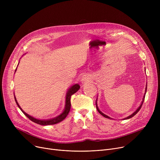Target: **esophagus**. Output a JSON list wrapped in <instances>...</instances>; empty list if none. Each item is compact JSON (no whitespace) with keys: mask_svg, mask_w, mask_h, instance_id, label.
I'll use <instances>...</instances> for the list:
<instances>
[{"mask_svg":"<svg viewBox=\"0 0 160 160\" xmlns=\"http://www.w3.org/2000/svg\"><path fill=\"white\" fill-rule=\"evenodd\" d=\"M90 80H91V78L89 77V76L85 74L82 77L81 79V82L83 83V84H86V83L90 82Z\"/></svg>","mask_w":160,"mask_h":160,"instance_id":"1","label":"esophagus"}]
</instances>
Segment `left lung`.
I'll return each instance as SVG.
<instances>
[{
	"label": "left lung",
	"mask_w": 160,
	"mask_h": 160,
	"mask_svg": "<svg viewBox=\"0 0 160 160\" xmlns=\"http://www.w3.org/2000/svg\"><path fill=\"white\" fill-rule=\"evenodd\" d=\"M147 84L146 85V88H145V95H144V96H143V98H142V102H141V104H140V106L138 108V109L137 110L134 112L132 114H131L130 115H129V116H128L127 117H126V118H124V119H123L124 120V119H130V118H132V117H133L134 115H135L136 114H137V113L139 111V110L141 109V106H142V103H143V101H144V99H145V94H146V92H147ZM96 107H97V110H98V112H99V113L100 114H101L103 117H106V118H108V119H112L111 117H110L109 116H108V115H105V114H104L101 111H100L99 109H98V106H97V100H96Z\"/></svg>",
	"instance_id": "1"
}]
</instances>
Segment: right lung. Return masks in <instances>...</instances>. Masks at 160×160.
<instances>
[{
  "mask_svg": "<svg viewBox=\"0 0 160 160\" xmlns=\"http://www.w3.org/2000/svg\"><path fill=\"white\" fill-rule=\"evenodd\" d=\"M17 69H15L16 71ZM80 86H79V84L78 83H76L74 85H72V86L70 87V88L68 89V91H67V93H66V96H65V108L63 111L62 112V113L59 115L58 116H56V117H54L52 119H46V120H42V119H38L36 118H34V117H32L31 115L27 114V113H25L22 110V108L20 107V106L19 105L18 101H17L16 98L14 95V98H15V100L16 102L17 105L18 106V107L19 108L20 110L22 111V112L26 115L28 118L31 120L32 121H33V122L37 123L38 124L40 125H43V126H46V125H51V124H57L58 122H60L61 121H62L63 119H65V117L68 115L69 111H70V109H71V95L74 94L76 92H77L79 89H80Z\"/></svg>",
  "mask_w": 160,
  "mask_h": 160,
  "instance_id": "add662e5",
  "label": "right lung"
}]
</instances>
